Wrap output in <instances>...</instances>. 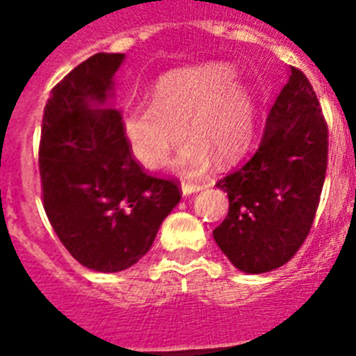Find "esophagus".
Wrapping results in <instances>:
<instances>
[{
  "mask_svg": "<svg viewBox=\"0 0 356 356\" xmlns=\"http://www.w3.org/2000/svg\"><path fill=\"white\" fill-rule=\"evenodd\" d=\"M205 188V184L200 183H183L181 184V190H183V195H192L195 192H200V190Z\"/></svg>",
  "mask_w": 356,
  "mask_h": 356,
  "instance_id": "1",
  "label": "esophagus"
}]
</instances>
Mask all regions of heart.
<instances>
[{
    "label": "heart",
    "mask_w": 356,
    "mask_h": 356,
    "mask_svg": "<svg viewBox=\"0 0 356 356\" xmlns=\"http://www.w3.org/2000/svg\"><path fill=\"white\" fill-rule=\"evenodd\" d=\"M254 97L227 64L209 63L177 70L159 79L153 103L129 102L122 125L138 164L159 170L186 133L192 142L179 153L175 168L203 173L218 162H233L245 153L254 134Z\"/></svg>",
    "instance_id": "b5f03b06"
}]
</instances>
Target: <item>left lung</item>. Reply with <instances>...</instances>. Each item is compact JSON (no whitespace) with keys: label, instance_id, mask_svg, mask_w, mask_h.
<instances>
[{"label":"left lung","instance_id":"1","mask_svg":"<svg viewBox=\"0 0 356 356\" xmlns=\"http://www.w3.org/2000/svg\"><path fill=\"white\" fill-rule=\"evenodd\" d=\"M327 138L316 92L292 66L268 114L259 149L216 184L227 192L229 212L212 234L234 268L266 273L298 253L320 203Z\"/></svg>","mask_w":356,"mask_h":356}]
</instances>
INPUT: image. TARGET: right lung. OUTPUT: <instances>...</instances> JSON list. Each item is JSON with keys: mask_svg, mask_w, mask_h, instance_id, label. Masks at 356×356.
I'll return each mask as SVG.
<instances>
[{"mask_svg": "<svg viewBox=\"0 0 356 356\" xmlns=\"http://www.w3.org/2000/svg\"><path fill=\"white\" fill-rule=\"evenodd\" d=\"M123 53H97L74 68L47 99L42 120V195L58 240L88 270L136 264L181 201L177 183L140 168L111 105Z\"/></svg>", "mask_w": 356, "mask_h": 356, "instance_id": "add662e5", "label": "right lung"}]
</instances>
